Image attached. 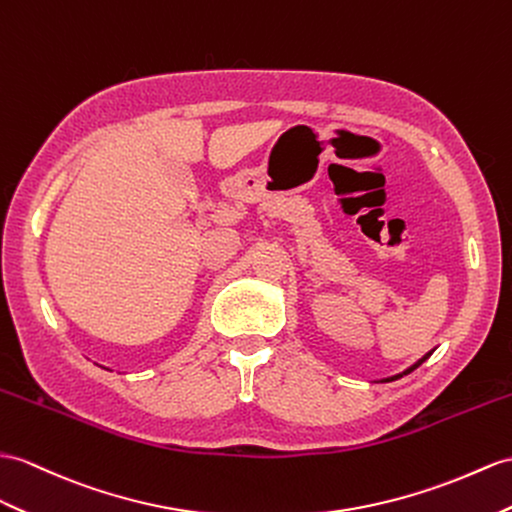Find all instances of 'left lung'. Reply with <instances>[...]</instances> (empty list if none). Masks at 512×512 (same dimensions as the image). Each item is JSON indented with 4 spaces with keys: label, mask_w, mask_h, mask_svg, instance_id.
<instances>
[{
    "label": "left lung",
    "mask_w": 512,
    "mask_h": 512,
    "mask_svg": "<svg viewBox=\"0 0 512 512\" xmlns=\"http://www.w3.org/2000/svg\"><path fill=\"white\" fill-rule=\"evenodd\" d=\"M430 354H432V352H430ZM430 354H426V356H423V358H421V360H417V363H415V365H413V367H408V369H406V371H404V373H397V376H393V378H384V380H382V382H393V380H397V378H402V376H406V373H410V371H415V369H417V367H419V365H421V363H423V360H426V358H428V356H430Z\"/></svg>",
    "instance_id": "8db88e82"
}]
</instances>
